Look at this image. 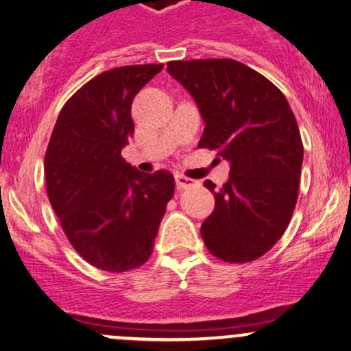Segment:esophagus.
I'll return each instance as SVG.
<instances>
[{
    "label": "esophagus",
    "instance_id": "esophagus-1",
    "mask_svg": "<svg viewBox=\"0 0 351 351\" xmlns=\"http://www.w3.org/2000/svg\"><path fill=\"white\" fill-rule=\"evenodd\" d=\"M191 186H194V180L189 179V177L180 176V174L176 176V187H177V189L182 191V189H187V187H191Z\"/></svg>",
    "mask_w": 351,
    "mask_h": 351
}]
</instances>
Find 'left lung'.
<instances>
[{
    "instance_id": "1",
    "label": "left lung",
    "mask_w": 351,
    "mask_h": 351,
    "mask_svg": "<svg viewBox=\"0 0 351 351\" xmlns=\"http://www.w3.org/2000/svg\"><path fill=\"white\" fill-rule=\"evenodd\" d=\"M206 123L199 147L231 165L216 206L202 222L207 250L228 263L254 261L280 241L295 210L303 144L295 114L261 73L229 58L169 62Z\"/></svg>"
}]
</instances>
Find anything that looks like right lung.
<instances>
[{
    "instance_id": "1",
    "label": "right lung",
    "mask_w": 351,
    "mask_h": 351,
    "mask_svg": "<svg viewBox=\"0 0 351 351\" xmlns=\"http://www.w3.org/2000/svg\"><path fill=\"white\" fill-rule=\"evenodd\" d=\"M164 65L104 71L66 101L45 154L48 199L78 254L120 273L144 265L165 207L171 172L137 171L120 152L134 135L132 101Z\"/></svg>"
}]
</instances>
